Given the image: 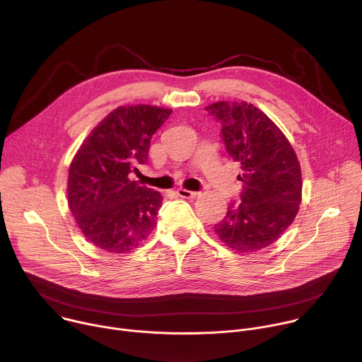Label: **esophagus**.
<instances>
[{"instance_id":"esophagus-1","label":"esophagus","mask_w":362,"mask_h":362,"mask_svg":"<svg viewBox=\"0 0 362 362\" xmlns=\"http://www.w3.org/2000/svg\"><path fill=\"white\" fill-rule=\"evenodd\" d=\"M177 194L183 199H196L199 196L197 192H190V190H186V189H179Z\"/></svg>"}]
</instances>
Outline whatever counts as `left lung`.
Listing matches in <instances>:
<instances>
[{
	"mask_svg": "<svg viewBox=\"0 0 362 362\" xmlns=\"http://www.w3.org/2000/svg\"><path fill=\"white\" fill-rule=\"evenodd\" d=\"M222 124L229 156L240 163V203H230L215 225L219 239L239 253L261 250L284 235L302 199L296 153L281 129L246 101H216L206 107Z\"/></svg>",
	"mask_w": 362,
	"mask_h": 362,
	"instance_id": "8db88e82",
	"label": "left lung"
}]
</instances>
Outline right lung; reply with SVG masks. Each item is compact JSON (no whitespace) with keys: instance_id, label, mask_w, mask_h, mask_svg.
<instances>
[{"instance_id":"add662e5","label":"right lung","mask_w":362,"mask_h":362,"mask_svg":"<svg viewBox=\"0 0 362 362\" xmlns=\"http://www.w3.org/2000/svg\"><path fill=\"white\" fill-rule=\"evenodd\" d=\"M170 109L120 106L83 141L69 169V208L83 235L110 253L141 245L158 223L162 194L130 180L148 158L150 139Z\"/></svg>"}]
</instances>
